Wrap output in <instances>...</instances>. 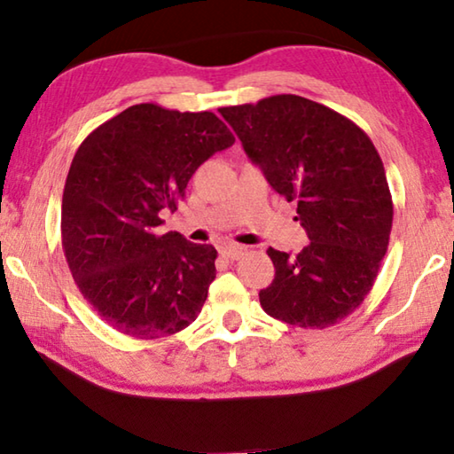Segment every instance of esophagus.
<instances>
[{
    "mask_svg": "<svg viewBox=\"0 0 454 454\" xmlns=\"http://www.w3.org/2000/svg\"><path fill=\"white\" fill-rule=\"evenodd\" d=\"M244 248L242 246H226V248H222V258L224 260H230V262H234V260H238V258H242L244 256Z\"/></svg>",
    "mask_w": 454,
    "mask_h": 454,
    "instance_id": "esophagus-1",
    "label": "esophagus"
}]
</instances>
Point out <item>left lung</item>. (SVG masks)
Masks as SVG:
<instances>
[{"label": "left lung", "instance_id": "8db88e82", "mask_svg": "<svg viewBox=\"0 0 454 454\" xmlns=\"http://www.w3.org/2000/svg\"><path fill=\"white\" fill-rule=\"evenodd\" d=\"M270 186L296 202L310 244L290 256L268 248L274 280L260 290L272 318L301 328L333 326L371 292L393 228L382 160L363 129L294 94L220 107Z\"/></svg>", "mask_w": 454, "mask_h": 454}]
</instances>
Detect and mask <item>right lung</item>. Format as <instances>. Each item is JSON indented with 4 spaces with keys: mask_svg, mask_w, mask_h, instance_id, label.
<instances>
[{
    "mask_svg": "<svg viewBox=\"0 0 454 454\" xmlns=\"http://www.w3.org/2000/svg\"><path fill=\"white\" fill-rule=\"evenodd\" d=\"M234 144L212 112L129 106L80 144L61 200V246L82 296L118 333L162 338L198 318L218 252L158 234L200 164Z\"/></svg>",
    "mask_w": 454,
    "mask_h": 454,
    "instance_id": "obj_1",
    "label": "right lung"
}]
</instances>
